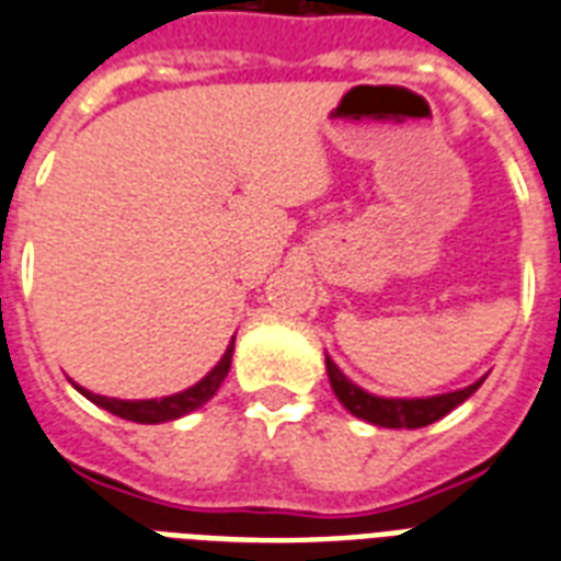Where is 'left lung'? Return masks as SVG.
Returning a JSON list of instances; mask_svg holds the SVG:
<instances>
[{
	"label": "left lung",
	"instance_id": "obj_1",
	"mask_svg": "<svg viewBox=\"0 0 561 561\" xmlns=\"http://www.w3.org/2000/svg\"><path fill=\"white\" fill-rule=\"evenodd\" d=\"M325 369H329V381H332L334 396L341 399L343 408L350 410L352 416L367 419V422L381 427L431 425L436 419H443L445 413H451L457 404H462L483 383V378H480L478 383H471L466 390L445 392V396H434V399H381V396L360 390L358 383H352L341 369L334 367L332 358H325Z\"/></svg>",
	"mask_w": 561,
	"mask_h": 561
}]
</instances>
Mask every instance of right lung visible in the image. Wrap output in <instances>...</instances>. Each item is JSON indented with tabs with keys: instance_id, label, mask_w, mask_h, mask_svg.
Wrapping results in <instances>:
<instances>
[{
	"instance_id": "add662e5",
	"label": "right lung",
	"mask_w": 561,
	"mask_h": 561,
	"mask_svg": "<svg viewBox=\"0 0 561 561\" xmlns=\"http://www.w3.org/2000/svg\"><path fill=\"white\" fill-rule=\"evenodd\" d=\"M232 346H236V337L229 343V350L224 352V358L218 360V367L211 369L203 381H197L194 387L183 392H174V396H165V399H145V401H122V399H107V396H99V392H90L78 387V390L99 408L110 410L113 416L130 419V422H142V425H157V422H171V419H180L192 413V410L203 408L206 401L218 392V387L224 383L229 373V364H232Z\"/></svg>"
}]
</instances>
